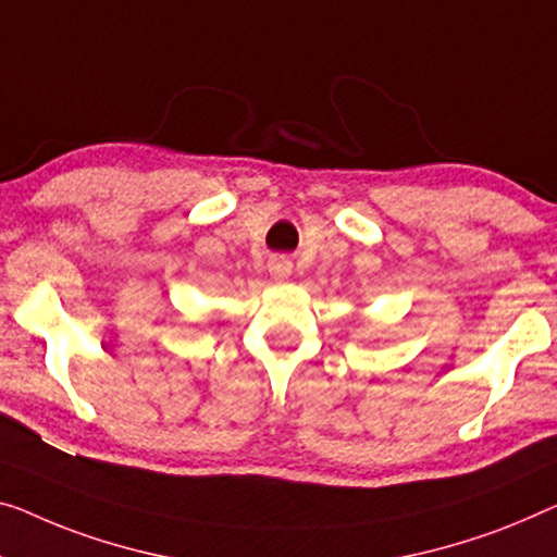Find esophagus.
Listing matches in <instances>:
<instances>
[{
    "label": "esophagus",
    "instance_id": "34e87169",
    "mask_svg": "<svg viewBox=\"0 0 557 557\" xmlns=\"http://www.w3.org/2000/svg\"><path fill=\"white\" fill-rule=\"evenodd\" d=\"M289 272H293V262H289L287 257H272V260H270V275L272 277L285 280Z\"/></svg>",
    "mask_w": 557,
    "mask_h": 557
}]
</instances>
